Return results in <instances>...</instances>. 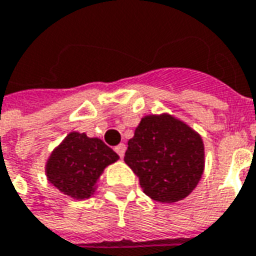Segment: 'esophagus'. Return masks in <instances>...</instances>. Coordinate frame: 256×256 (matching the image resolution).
Returning a JSON list of instances; mask_svg holds the SVG:
<instances>
[{
	"instance_id": "obj_1",
	"label": "esophagus",
	"mask_w": 256,
	"mask_h": 256,
	"mask_svg": "<svg viewBox=\"0 0 256 256\" xmlns=\"http://www.w3.org/2000/svg\"><path fill=\"white\" fill-rule=\"evenodd\" d=\"M114 150H116V152H117V154H118V156H120L121 158H122V156H124V154H126V144H124V143H120L118 146H116Z\"/></svg>"
}]
</instances>
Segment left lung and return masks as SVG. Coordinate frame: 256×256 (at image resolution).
<instances>
[{"instance_id": "left-lung-1", "label": "left lung", "mask_w": 256, "mask_h": 256, "mask_svg": "<svg viewBox=\"0 0 256 256\" xmlns=\"http://www.w3.org/2000/svg\"><path fill=\"white\" fill-rule=\"evenodd\" d=\"M124 161L139 177L143 191L156 202L188 196L204 168L202 138L170 114L146 116L128 140Z\"/></svg>"}]
</instances>
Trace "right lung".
I'll list each match as a JSON object with an SVG mask.
<instances>
[{"mask_svg": "<svg viewBox=\"0 0 256 256\" xmlns=\"http://www.w3.org/2000/svg\"><path fill=\"white\" fill-rule=\"evenodd\" d=\"M117 160L118 156L98 138L70 132L49 156L46 174L62 194L82 200L94 194L104 169Z\"/></svg>", "mask_w": 256, "mask_h": 256, "instance_id": "1", "label": "right lung"}]
</instances>
